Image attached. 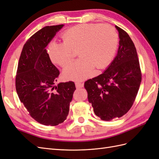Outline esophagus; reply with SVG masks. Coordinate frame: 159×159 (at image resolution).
I'll use <instances>...</instances> for the list:
<instances>
[{"label": "esophagus", "mask_w": 159, "mask_h": 159, "mask_svg": "<svg viewBox=\"0 0 159 159\" xmlns=\"http://www.w3.org/2000/svg\"><path fill=\"white\" fill-rule=\"evenodd\" d=\"M75 86L77 88H81L84 86V84L79 82H76L75 83Z\"/></svg>", "instance_id": "34e87169"}]
</instances>
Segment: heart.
<instances>
[{
  "label": "heart",
  "instance_id": "1",
  "mask_svg": "<svg viewBox=\"0 0 159 159\" xmlns=\"http://www.w3.org/2000/svg\"><path fill=\"white\" fill-rule=\"evenodd\" d=\"M63 42L49 44L50 59L61 67L67 66L78 51L82 57L63 71L65 78L84 80L92 75L94 69H103L113 60L117 51L119 36L113 26L102 24H81L68 29L62 35Z\"/></svg>",
  "mask_w": 159,
  "mask_h": 159
}]
</instances>
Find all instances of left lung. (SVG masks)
Masks as SVG:
<instances>
[{
    "instance_id": "1",
    "label": "left lung",
    "mask_w": 159,
    "mask_h": 159,
    "mask_svg": "<svg viewBox=\"0 0 159 159\" xmlns=\"http://www.w3.org/2000/svg\"><path fill=\"white\" fill-rule=\"evenodd\" d=\"M115 28L120 40L117 56L103 73L84 83L95 115L104 121L121 117L129 111L142 81L134 42L124 30Z\"/></svg>"
}]
</instances>
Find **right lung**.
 <instances>
[{
  "label": "right lung",
  "mask_w": 159,
  "mask_h": 159,
  "mask_svg": "<svg viewBox=\"0 0 159 159\" xmlns=\"http://www.w3.org/2000/svg\"><path fill=\"white\" fill-rule=\"evenodd\" d=\"M64 25L46 26L27 40L19 57L15 87L19 98L31 117L44 125L55 126L67 119L73 82L55 83L59 71L46 47Z\"/></svg>",
  "instance_id": "obj_1"
}]
</instances>
